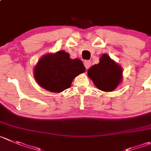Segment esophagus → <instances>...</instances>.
Here are the masks:
<instances>
[{
	"label": "esophagus",
	"instance_id": "esophagus-1",
	"mask_svg": "<svg viewBox=\"0 0 151 151\" xmlns=\"http://www.w3.org/2000/svg\"><path fill=\"white\" fill-rule=\"evenodd\" d=\"M84 65L85 67H86V69H88V68L91 67V63L90 60H85Z\"/></svg>",
	"mask_w": 151,
	"mask_h": 151
}]
</instances>
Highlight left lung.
<instances>
[{
  "label": "left lung",
  "instance_id": "obj_1",
  "mask_svg": "<svg viewBox=\"0 0 151 151\" xmlns=\"http://www.w3.org/2000/svg\"><path fill=\"white\" fill-rule=\"evenodd\" d=\"M122 68L110 58L104 55L99 59V63L91 67L88 75L95 86L101 91H112L122 80Z\"/></svg>",
  "mask_w": 151,
  "mask_h": 151
}]
</instances>
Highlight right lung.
Wrapping results in <instances>:
<instances>
[{
    "instance_id": "right-lung-1",
    "label": "right lung",
    "mask_w": 151,
    "mask_h": 151,
    "mask_svg": "<svg viewBox=\"0 0 151 151\" xmlns=\"http://www.w3.org/2000/svg\"><path fill=\"white\" fill-rule=\"evenodd\" d=\"M86 71L79 59L72 60L63 51L43 56L35 68L39 85L52 92H61L71 87L74 77Z\"/></svg>"
}]
</instances>
